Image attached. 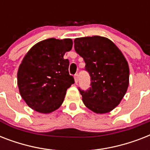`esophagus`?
<instances>
[{
	"label": "esophagus",
	"mask_w": 150,
	"mask_h": 150,
	"mask_svg": "<svg viewBox=\"0 0 150 150\" xmlns=\"http://www.w3.org/2000/svg\"><path fill=\"white\" fill-rule=\"evenodd\" d=\"M74 79H75V83H78V81H79V76H78V74H75V76H74Z\"/></svg>",
	"instance_id": "1"
}]
</instances>
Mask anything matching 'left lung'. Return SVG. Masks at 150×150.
Masks as SVG:
<instances>
[{
    "label": "left lung",
    "instance_id": "obj_1",
    "mask_svg": "<svg viewBox=\"0 0 150 150\" xmlns=\"http://www.w3.org/2000/svg\"><path fill=\"white\" fill-rule=\"evenodd\" d=\"M75 50L84 59L91 78L90 88L79 89L92 111L105 114L120 103L129 84V68L123 54L111 40L100 36L76 38Z\"/></svg>",
    "mask_w": 150,
    "mask_h": 150
}]
</instances>
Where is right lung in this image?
I'll list each match as a JSON object with an SVG mask.
<instances>
[{
	"instance_id": "add662e5",
	"label": "right lung",
	"mask_w": 150,
	"mask_h": 150,
	"mask_svg": "<svg viewBox=\"0 0 150 150\" xmlns=\"http://www.w3.org/2000/svg\"><path fill=\"white\" fill-rule=\"evenodd\" d=\"M71 39L50 38L28 51L18 71V86L32 109L49 114L61 107L66 91L75 83L69 75V61L64 58L72 48Z\"/></svg>"
}]
</instances>
